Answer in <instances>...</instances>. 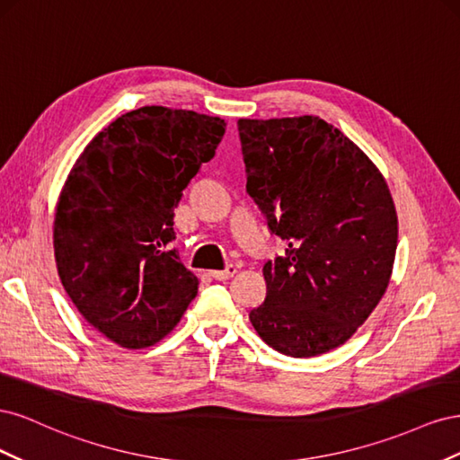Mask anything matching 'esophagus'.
<instances>
[{
    "label": "esophagus",
    "mask_w": 460,
    "mask_h": 460,
    "mask_svg": "<svg viewBox=\"0 0 460 460\" xmlns=\"http://www.w3.org/2000/svg\"><path fill=\"white\" fill-rule=\"evenodd\" d=\"M235 272H238V269H235L234 264H228L225 270H213L211 276L215 278V280H228V278H232Z\"/></svg>",
    "instance_id": "obj_1"
}]
</instances>
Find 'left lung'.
<instances>
[{"instance_id": "obj_1", "label": "left lung", "mask_w": 460, "mask_h": 460, "mask_svg": "<svg viewBox=\"0 0 460 460\" xmlns=\"http://www.w3.org/2000/svg\"><path fill=\"white\" fill-rule=\"evenodd\" d=\"M247 193L288 240L264 262L267 297L249 313L278 353L307 358L349 340L384 297L397 213L367 153L320 117L240 119Z\"/></svg>"}]
</instances>
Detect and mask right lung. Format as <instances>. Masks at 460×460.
<instances>
[{"instance_id": "add662e5", "label": "right lung", "mask_w": 460, "mask_h": 460, "mask_svg": "<svg viewBox=\"0 0 460 460\" xmlns=\"http://www.w3.org/2000/svg\"><path fill=\"white\" fill-rule=\"evenodd\" d=\"M225 130L220 117L146 105L97 134L65 180L53 220L61 284L120 347L155 345L198 296V276L166 245L182 190Z\"/></svg>"}]
</instances>
